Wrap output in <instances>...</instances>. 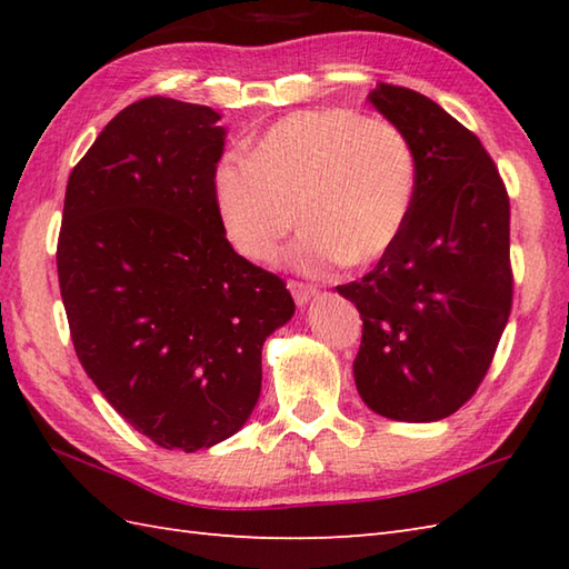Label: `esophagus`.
Instances as JSON below:
<instances>
[{
  "label": "esophagus",
  "mask_w": 569,
  "mask_h": 569,
  "mask_svg": "<svg viewBox=\"0 0 569 569\" xmlns=\"http://www.w3.org/2000/svg\"><path fill=\"white\" fill-rule=\"evenodd\" d=\"M288 291L293 293L296 303L300 308H306L312 298H316V288L312 286H306V283H298V281H288Z\"/></svg>",
  "instance_id": "1"
}]
</instances>
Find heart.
I'll use <instances>...</instances> for the list:
<instances>
[{
    "label": "heart",
    "instance_id": "heart-1",
    "mask_svg": "<svg viewBox=\"0 0 569 569\" xmlns=\"http://www.w3.org/2000/svg\"><path fill=\"white\" fill-rule=\"evenodd\" d=\"M416 186L403 131L337 107L278 119L249 156H227L214 173L227 234L253 261L276 257L300 210L308 227L286 261L308 276L381 259L403 232Z\"/></svg>",
    "mask_w": 569,
    "mask_h": 569
}]
</instances>
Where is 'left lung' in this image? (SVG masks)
<instances>
[{
  "instance_id": "8db88e82",
  "label": "left lung",
  "mask_w": 569,
  "mask_h": 569,
  "mask_svg": "<svg viewBox=\"0 0 569 569\" xmlns=\"http://www.w3.org/2000/svg\"><path fill=\"white\" fill-rule=\"evenodd\" d=\"M367 100L408 137L418 186L396 244L337 286L365 322L355 383L373 413L432 422L477 391L509 322V196L481 141L438 102L386 82Z\"/></svg>"
}]
</instances>
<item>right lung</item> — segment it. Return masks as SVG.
<instances>
[{
  "label": "right lung",
  "instance_id": "right-lung-1",
  "mask_svg": "<svg viewBox=\"0 0 569 569\" xmlns=\"http://www.w3.org/2000/svg\"><path fill=\"white\" fill-rule=\"evenodd\" d=\"M220 119L171 98L129 104L66 188L56 259L76 355L117 413L166 450L244 428L266 337L296 312L281 278L227 241Z\"/></svg>",
  "mask_w": 569,
  "mask_h": 569
}]
</instances>
